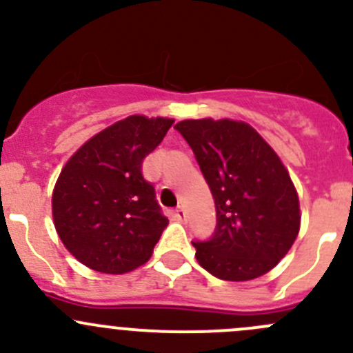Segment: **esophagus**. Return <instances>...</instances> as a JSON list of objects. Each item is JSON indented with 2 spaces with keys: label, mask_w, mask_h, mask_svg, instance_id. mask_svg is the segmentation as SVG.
I'll return each instance as SVG.
<instances>
[{
  "label": "esophagus",
  "mask_w": 353,
  "mask_h": 353,
  "mask_svg": "<svg viewBox=\"0 0 353 353\" xmlns=\"http://www.w3.org/2000/svg\"><path fill=\"white\" fill-rule=\"evenodd\" d=\"M174 215H176V219L179 220V222H184V220H186V212H184V208H177L176 212H174Z\"/></svg>",
  "instance_id": "obj_1"
}]
</instances>
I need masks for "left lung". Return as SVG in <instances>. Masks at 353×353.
Returning a JSON list of instances; mask_svg holds the SVG:
<instances>
[{
  "mask_svg": "<svg viewBox=\"0 0 353 353\" xmlns=\"http://www.w3.org/2000/svg\"><path fill=\"white\" fill-rule=\"evenodd\" d=\"M174 128L193 150L215 199V232L193 241L198 263L229 282L268 273L301 225L297 193L279 155L241 121L186 119Z\"/></svg>",
  "mask_w": 353,
  "mask_h": 353,
  "instance_id": "1",
  "label": "left lung"
}]
</instances>
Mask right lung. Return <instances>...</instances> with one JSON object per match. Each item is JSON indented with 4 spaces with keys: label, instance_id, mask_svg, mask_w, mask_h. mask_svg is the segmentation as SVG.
Listing matches in <instances>:
<instances>
[{
    "label": "right lung",
    "instance_id": "1",
    "mask_svg": "<svg viewBox=\"0 0 353 353\" xmlns=\"http://www.w3.org/2000/svg\"><path fill=\"white\" fill-rule=\"evenodd\" d=\"M172 124L130 116L68 160L52 193V216L59 239L85 266L121 275L152 256L169 220L141 163Z\"/></svg>",
    "mask_w": 353,
    "mask_h": 353
}]
</instances>
